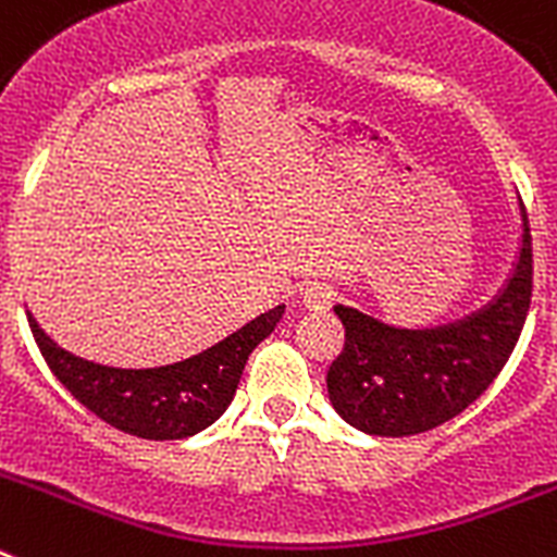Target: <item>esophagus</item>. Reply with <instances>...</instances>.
<instances>
[{
    "instance_id": "34e87169",
    "label": "esophagus",
    "mask_w": 557,
    "mask_h": 557,
    "mask_svg": "<svg viewBox=\"0 0 557 557\" xmlns=\"http://www.w3.org/2000/svg\"><path fill=\"white\" fill-rule=\"evenodd\" d=\"M301 301L309 312H323V309L332 307L334 289L323 282H309L307 287L301 289Z\"/></svg>"
}]
</instances>
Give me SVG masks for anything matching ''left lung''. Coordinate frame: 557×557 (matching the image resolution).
<instances>
[{
  "label": "left lung",
  "mask_w": 557,
  "mask_h": 557,
  "mask_svg": "<svg viewBox=\"0 0 557 557\" xmlns=\"http://www.w3.org/2000/svg\"><path fill=\"white\" fill-rule=\"evenodd\" d=\"M521 209V248L508 284L462 321L398 329L337 304L346 346L326 373L343 421L379 437H407L460 416L488 391L513 354L533 295V243Z\"/></svg>",
  "instance_id": "left-lung-1"
}]
</instances>
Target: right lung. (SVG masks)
<instances>
[{
	"label": "right lung",
	"mask_w": 557,
	"mask_h": 557,
	"mask_svg": "<svg viewBox=\"0 0 557 557\" xmlns=\"http://www.w3.org/2000/svg\"><path fill=\"white\" fill-rule=\"evenodd\" d=\"M282 314L284 307H275L195 357L139 371L75 357L47 337L29 312L27 321L49 371L83 407L127 435L181 441L211 426L228 410L250 351L273 332Z\"/></svg>",
	"instance_id": "obj_1"
}]
</instances>
